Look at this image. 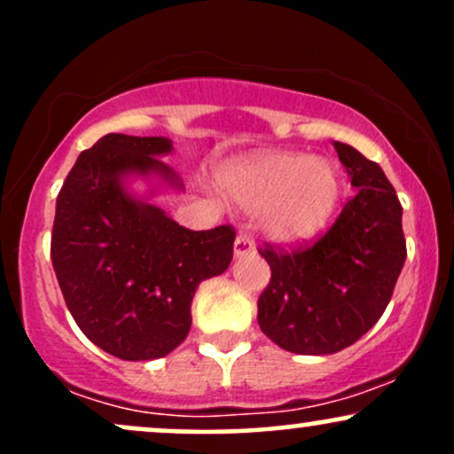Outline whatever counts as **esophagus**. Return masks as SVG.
<instances>
[{
	"mask_svg": "<svg viewBox=\"0 0 454 454\" xmlns=\"http://www.w3.org/2000/svg\"><path fill=\"white\" fill-rule=\"evenodd\" d=\"M254 252H256V247H254L252 239L245 237V234H239V237L234 239V258H243Z\"/></svg>",
	"mask_w": 454,
	"mask_h": 454,
	"instance_id": "34e87169",
	"label": "esophagus"
}]
</instances>
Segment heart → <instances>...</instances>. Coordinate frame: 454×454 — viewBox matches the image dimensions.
<instances>
[{"instance_id":"b5f03b06","label":"heart","mask_w":454,"mask_h":454,"mask_svg":"<svg viewBox=\"0 0 454 454\" xmlns=\"http://www.w3.org/2000/svg\"><path fill=\"white\" fill-rule=\"evenodd\" d=\"M217 184L243 209L258 211V228L279 243L316 237L341 196L333 161L301 153H269L223 168Z\"/></svg>"}]
</instances>
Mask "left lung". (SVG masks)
Masks as SVG:
<instances>
[{"label":"left lung","instance_id":"8db88e82","mask_svg":"<svg viewBox=\"0 0 454 454\" xmlns=\"http://www.w3.org/2000/svg\"><path fill=\"white\" fill-rule=\"evenodd\" d=\"M356 194L320 241L294 252L260 249L270 281L258 325L294 354H335L352 346L387 309L405 262L401 202L376 161L333 143Z\"/></svg>","mask_w":454,"mask_h":454}]
</instances>
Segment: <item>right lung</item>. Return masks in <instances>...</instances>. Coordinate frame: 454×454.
I'll return each instance as SVG.
<instances>
[{
    "label": "right lung",
    "mask_w": 454,
    "mask_h": 454,
    "mask_svg": "<svg viewBox=\"0 0 454 454\" xmlns=\"http://www.w3.org/2000/svg\"><path fill=\"white\" fill-rule=\"evenodd\" d=\"M173 140L106 134L78 155L57 196L51 260L66 305L87 340L123 361L170 354L192 326L198 284L232 260L234 231H187L151 202L184 192L166 164ZM150 185L134 195L129 184Z\"/></svg>",
    "instance_id": "add662e5"
}]
</instances>
